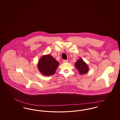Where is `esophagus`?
Here are the masks:
<instances>
[{"label": "esophagus", "instance_id": "obj_1", "mask_svg": "<svg viewBox=\"0 0 120 120\" xmlns=\"http://www.w3.org/2000/svg\"><path fill=\"white\" fill-rule=\"evenodd\" d=\"M68 61L67 60H63V63H68Z\"/></svg>", "mask_w": 120, "mask_h": 120}]
</instances>
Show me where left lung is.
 I'll list each match as a JSON object with an SVG mask.
<instances>
[{"label":"left lung","mask_w":120,"mask_h":120,"mask_svg":"<svg viewBox=\"0 0 120 120\" xmlns=\"http://www.w3.org/2000/svg\"><path fill=\"white\" fill-rule=\"evenodd\" d=\"M75 65L78 71H79V72L80 74H86L89 71L88 65L81 58L78 60L75 63Z\"/></svg>","instance_id":"obj_1"}]
</instances>
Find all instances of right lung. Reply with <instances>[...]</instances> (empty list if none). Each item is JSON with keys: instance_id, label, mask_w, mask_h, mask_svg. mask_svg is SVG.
<instances>
[{"instance_id": "obj_1", "label": "right lung", "mask_w": 120, "mask_h": 120, "mask_svg": "<svg viewBox=\"0 0 120 120\" xmlns=\"http://www.w3.org/2000/svg\"><path fill=\"white\" fill-rule=\"evenodd\" d=\"M58 65L57 61L49 54L41 57L38 64V68L42 74L50 76L55 73Z\"/></svg>"}]
</instances>
